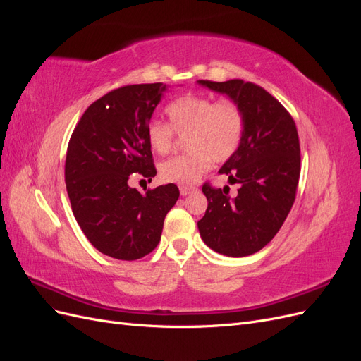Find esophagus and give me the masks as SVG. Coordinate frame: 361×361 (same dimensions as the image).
I'll list each match as a JSON object with an SVG mask.
<instances>
[{"label":"esophagus","instance_id":"esophagus-1","mask_svg":"<svg viewBox=\"0 0 361 361\" xmlns=\"http://www.w3.org/2000/svg\"><path fill=\"white\" fill-rule=\"evenodd\" d=\"M179 190H180V195H188V194H191L195 188H194V187H188V185H180Z\"/></svg>","mask_w":361,"mask_h":361}]
</instances>
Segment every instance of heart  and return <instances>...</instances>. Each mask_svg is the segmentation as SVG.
Masks as SVG:
<instances>
[{
	"mask_svg": "<svg viewBox=\"0 0 361 361\" xmlns=\"http://www.w3.org/2000/svg\"><path fill=\"white\" fill-rule=\"evenodd\" d=\"M169 123L150 120L147 141L158 154H167L176 134H185L188 152L161 162L159 174L164 180L191 185L209 169L211 161L223 162L231 158L241 145L244 134V111L231 99L215 102L212 97L188 93L170 102L166 108Z\"/></svg>",
	"mask_w": 361,
	"mask_h": 361,
	"instance_id": "heart-1",
	"label": "heart"
}]
</instances>
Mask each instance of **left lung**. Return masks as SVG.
Returning <instances> with one entry per match:
<instances>
[{
    "label": "left lung",
    "instance_id": "1",
    "mask_svg": "<svg viewBox=\"0 0 361 361\" xmlns=\"http://www.w3.org/2000/svg\"><path fill=\"white\" fill-rule=\"evenodd\" d=\"M199 84L238 102L245 120L241 145L220 169L241 188L231 197L227 187L204 182L207 209L197 223L199 232L216 253L250 256L276 236L297 197L301 170L297 125L286 108L255 82L200 80Z\"/></svg>",
    "mask_w": 361,
    "mask_h": 361
}]
</instances>
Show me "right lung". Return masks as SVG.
Here are the masks:
<instances>
[{"instance_id": "obj_1", "label": "right lung", "mask_w": 361, "mask_h": 361, "mask_svg": "<svg viewBox=\"0 0 361 361\" xmlns=\"http://www.w3.org/2000/svg\"><path fill=\"white\" fill-rule=\"evenodd\" d=\"M169 85L133 84L94 101L69 140L64 180L81 231L101 253L135 260L161 241L164 218L179 199L174 183L141 194L129 178L157 174L147 125Z\"/></svg>"}]
</instances>
